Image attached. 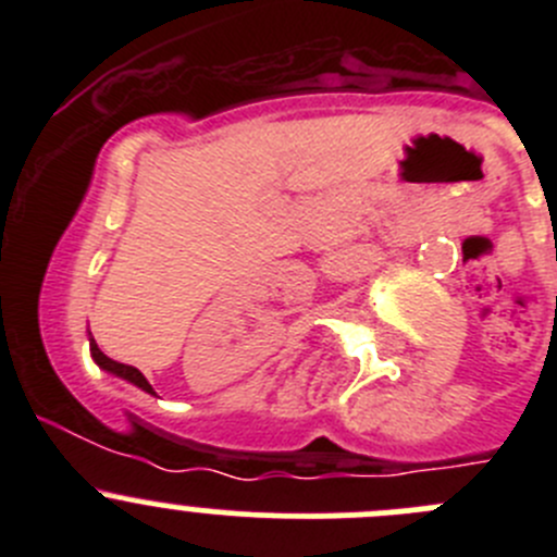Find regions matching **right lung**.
Here are the masks:
<instances>
[{
	"label": "right lung",
	"instance_id": "add662e5",
	"mask_svg": "<svg viewBox=\"0 0 557 557\" xmlns=\"http://www.w3.org/2000/svg\"><path fill=\"white\" fill-rule=\"evenodd\" d=\"M88 342H91V358H94V361H97V367H99V369H104V372L115 374V377L126 380V383H132V385L143 387L145 393H150V396H156L153 385H150L148 380H145V374L139 372V369L128 367V363H121V361H112L110 356H104V352L99 350V345H97V342H94V336H91V339H88Z\"/></svg>",
	"mask_w": 557,
	"mask_h": 557
}]
</instances>
